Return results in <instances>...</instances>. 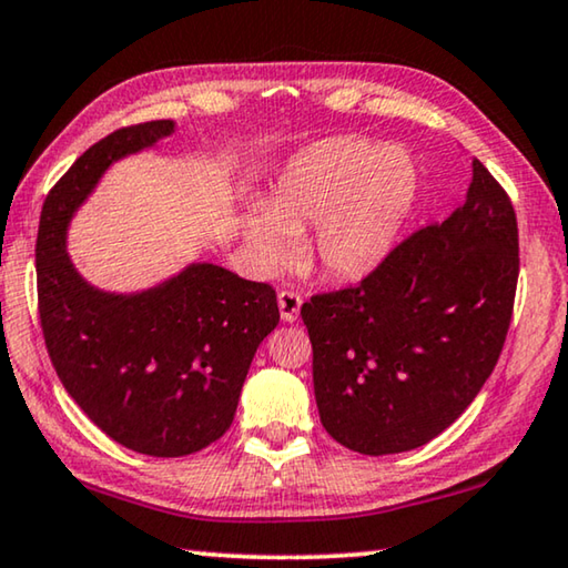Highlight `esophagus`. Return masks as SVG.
<instances>
[{"label":"esophagus","mask_w":568,"mask_h":568,"mask_svg":"<svg viewBox=\"0 0 568 568\" xmlns=\"http://www.w3.org/2000/svg\"><path fill=\"white\" fill-rule=\"evenodd\" d=\"M301 303H303V298L295 291H281V293H277V305H281V318L285 323H293L295 318H298Z\"/></svg>","instance_id":"1"}]
</instances>
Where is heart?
<instances>
[{"mask_svg":"<svg viewBox=\"0 0 568 568\" xmlns=\"http://www.w3.org/2000/svg\"><path fill=\"white\" fill-rule=\"evenodd\" d=\"M417 194L407 151L341 136L305 151L277 179L265 206L247 214V240L265 265L293 257L313 227L311 255L341 281L364 277L389 255Z\"/></svg>","mask_w":568,"mask_h":568,"instance_id":"b5f03b06","label":"heart"}]
</instances>
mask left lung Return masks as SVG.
<instances>
[{"label": "left lung", "mask_w": 568, "mask_h": 568, "mask_svg": "<svg viewBox=\"0 0 568 568\" xmlns=\"http://www.w3.org/2000/svg\"><path fill=\"white\" fill-rule=\"evenodd\" d=\"M516 285V210L475 159L445 222L412 232L356 285L303 303L328 435L376 457L445 432L498 364Z\"/></svg>", "instance_id": "left-lung-1"}]
</instances>
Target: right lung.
<instances>
[{
	"instance_id": "obj_1",
	"label": "right lung",
	"mask_w": 568,
	"mask_h": 568,
	"mask_svg": "<svg viewBox=\"0 0 568 568\" xmlns=\"http://www.w3.org/2000/svg\"><path fill=\"white\" fill-rule=\"evenodd\" d=\"M171 131L146 121L93 143L50 189L34 247L40 326L62 386L98 429L151 457L200 453L230 429L252 356L281 321L273 285L212 263L136 295L95 291L70 263L68 222L103 171Z\"/></svg>"
}]
</instances>
